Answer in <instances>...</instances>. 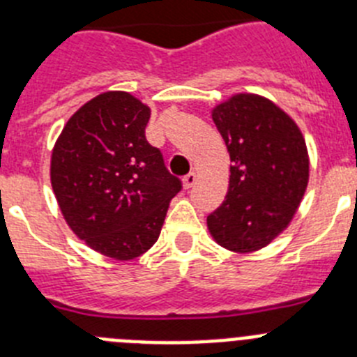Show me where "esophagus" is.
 <instances>
[{
	"label": "esophagus",
	"instance_id": "obj_1",
	"mask_svg": "<svg viewBox=\"0 0 357 357\" xmlns=\"http://www.w3.org/2000/svg\"><path fill=\"white\" fill-rule=\"evenodd\" d=\"M197 178H198L197 172H189L188 175H185L184 178H182V184H184V188H185V189L193 188V185L197 184Z\"/></svg>",
	"mask_w": 357,
	"mask_h": 357
}]
</instances>
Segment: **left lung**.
Wrapping results in <instances>:
<instances>
[{
    "mask_svg": "<svg viewBox=\"0 0 357 357\" xmlns=\"http://www.w3.org/2000/svg\"><path fill=\"white\" fill-rule=\"evenodd\" d=\"M211 116L229 150L230 175L207 229L220 247L252 254L296 214L309 182L307 146L295 119L261 94H232Z\"/></svg>",
    "mask_w": 357,
    "mask_h": 357,
    "instance_id": "obj_1",
    "label": "left lung"
}]
</instances>
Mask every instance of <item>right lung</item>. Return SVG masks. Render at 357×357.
Here are the masks:
<instances>
[{
  "label": "right lung",
  "mask_w": 357,
  "mask_h": 357,
  "mask_svg": "<svg viewBox=\"0 0 357 357\" xmlns=\"http://www.w3.org/2000/svg\"><path fill=\"white\" fill-rule=\"evenodd\" d=\"M150 114L139 98L107 91L68 119L52 151L50 178L66 223L114 261L153 247L182 188L144 137Z\"/></svg>",
  "instance_id": "1"
}]
</instances>
